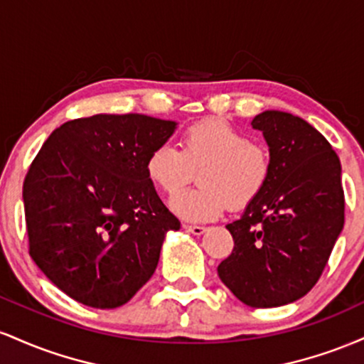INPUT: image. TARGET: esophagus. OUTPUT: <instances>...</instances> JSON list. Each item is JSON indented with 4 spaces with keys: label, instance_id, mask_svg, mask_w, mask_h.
Wrapping results in <instances>:
<instances>
[{
    "label": "esophagus",
    "instance_id": "1",
    "mask_svg": "<svg viewBox=\"0 0 364 364\" xmlns=\"http://www.w3.org/2000/svg\"><path fill=\"white\" fill-rule=\"evenodd\" d=\"M183 228H185V231L191 232V235H195V236L203 235L207 229V228H203V225H198V224H183Z\"/></svg>",
    "mask_w": 364,
    "mask_h": 364
}]
</instances>
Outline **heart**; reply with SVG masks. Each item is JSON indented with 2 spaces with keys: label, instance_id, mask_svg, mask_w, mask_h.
<instances>
[{
  "label": "heart",
  "instance_id": "heart-1",
  "mask_svg": "<svg viewBox=\"0 0 364 364\" xmlns=\"http://www.w3.org/2000/svg\"><path fill=\"white\" fill-rule=\"evenodd\" d=\"M270 152L262 141L223 119H203L181 135V150L159 145L149 154L145 171L152 185L173 196L193 178L199 185L174 196L171 207L188 220L215 219L231 207H248L270 178Z\"/></svg>",
  "mask_w": 364,
  "mask_h": 364
}]
</instances>
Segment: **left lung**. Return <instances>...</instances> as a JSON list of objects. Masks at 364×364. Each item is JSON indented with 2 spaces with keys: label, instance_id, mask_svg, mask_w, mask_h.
<instances>
[{
  "label": "left lung",
  "instance_id": "left-lung-1",
  "mask_svg": "<svg viewBox=\"0 0 364 364\" xmlns=\"http://www.w3.org/2000/svg\"><path fill=\"white\" fill-rule=\"evenodd\" d=\"M252 127L265 136L272 169L262 195L225 225L235 248L217 274L240 301L274 308L320 279L344 228V190L339 157L310 123L265 111Z\"/></svg>",
  "mask_w": 364,
  "mask_h": 364
}]
</instances>
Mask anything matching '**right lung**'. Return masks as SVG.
Masks as SVG:
<instances>
[{"mask_svg":"<svg viewBox=\"0 0 364 364\" xmlns=\"http://www.w3.org/2000/svg\"><path fill=\"white\" fill-rule=\"evenodd\" d=\"M174 121L95 114L66 121L23 181L28 253L54 286L85 306L118 308L156 272L179 220L145 171Z\"/></svg>","mask_w":364,"mask_h":364,"instance_id":"1","label":"right lung"}]
</instances>
